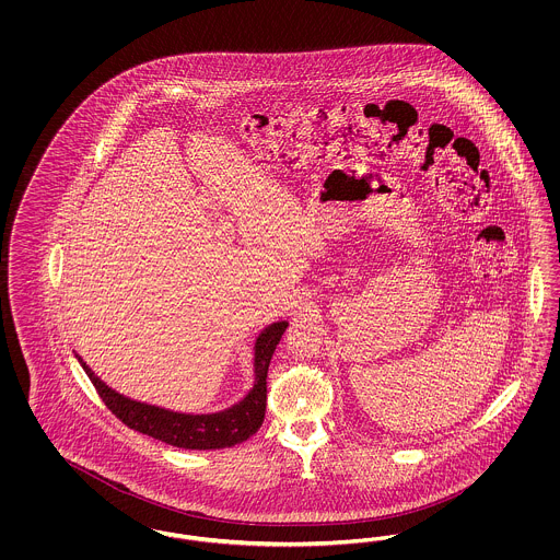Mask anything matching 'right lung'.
Masks as SVG:
<instances>
[{
  "instance_id": "right-lung-1",
  "label": "right lung",
  "mask_w": 560,
  "mask_h": 560,
  "mask_svg": "<svg viewBox=\"0 0 560 560\" xmlns=\"http://www.w3.org/2000/svg\"><path fill=\"white\" fill-rule=\"evenodd\" d=\"M288 325V320H275L258 334L254 342V386L235 405L213 413H183L124 397L117 390L108 388L107 384L83 363L80 354H75V359L92 380L101 399L105 400L108 409L126 427L180 450H224L247 441L262 427L267 411L268 365Z\"/></svg>"
}]
</instances>
